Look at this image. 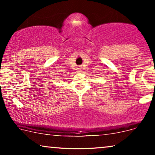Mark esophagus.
<instances>
[{
	"instance_id": "obj_1",
	"label": "esophagus",
	"mask_w": 155,
	"mask_h": 155,
	"mask_svg": "<svg viewBox=\"0 0 155 155\" xmlns=\"http://www.w3.org/2000/svg\"><path fill=\"white\" fill-rule=\"evenodd\" d=\"M78 71H81V68H78Z\"/></svg>"
}]
</instances>
